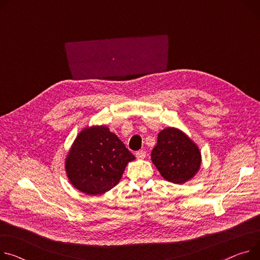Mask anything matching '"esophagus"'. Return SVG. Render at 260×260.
<instances>
[{
  "label": "esophagus",
  "instance_id": "1",
  "mask_svg": "<svg viewBox=\"0 0 260 260\" xmlns=\"http://www.w3.org/2000/svg\"><path fill=\"white\" fill-rule=\"evenodd\" d=\"M135 156H136L137 159H145L146 156H147V153L144 150H139L135 153Z\"/></svg>",
  "mask_w": 260,
  "mask_h": 260
}]
</instances>
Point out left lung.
<instances>
[{"mask_svg":"<svg viewBox=\"0 0 260 260\" xmlns=\"http://www.w3.org/2000/svg\"><path fill=\"white\" fill-rule=\"evenodd\" d=\"M151 159L164 179L175 184L191 180L202 164L201 151L197 144L175 127H168L158 133Z\"/></svg>","mask_w":260,"mask_h":260,"instance_id":"left-lung-1","label":"left lung"}]
</instances>
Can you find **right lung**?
I'll list each match as a JSON object with an SVG mask.
<instances>
[{
	"mask_svg": "<svg viewBox=\"0 0 260 260\" xmlns=\"http://www.w3.org/2000/svg\"><path fill=\"white\" fill-rule=\"evenodd\" d=\"M135 157L105 125L86 127L79 132L66 157V173L71 184L88 196L113 188Z\"/></svg>",
	"mask_w": 260,
	"mask_h": 260,
	"instance_id": "obj_1",
	"label": "right lung"
}]
</instances>
